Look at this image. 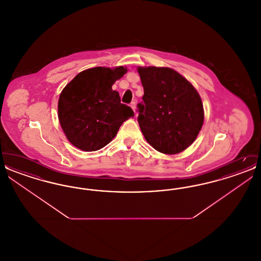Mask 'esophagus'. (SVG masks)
Listing matches in <instances>:
<instances>
[{
    "instance_id": "34e87169",
    "label": "esophagus",
    "mask_w": 261,
    "mask_h": 261,
    "mask_svg": "<svg viewBox=\"0 0 261 261\" xmlns=\"http://www.w3.org/2000/svg\"><path fill=\"white\" fill-rule=\"evenodd\" d=\"M130 107H131V109L135 112V110H136V102H135V101H132V102L130 103Z\"/></svg>"
}]
</instances>
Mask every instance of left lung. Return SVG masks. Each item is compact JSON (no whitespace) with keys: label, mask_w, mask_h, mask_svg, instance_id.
<instances>
[{"label":"left lung","mask_w":261,"mask_h":261,"mask_svg":"<svg viewBox=\"0 0 261 261\" xmlns=\"http://www.w3.org/2000/svg\"><path fill=\"white\" fill-rule=\"evenodd\" d=\"M144 87L138 122L153 149L166 154L193 144L203 123V107L194 86L168 67H139Z\"/></svg>","instance_id":"8db88e82"}]
</instances>
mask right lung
I'll return each instance as SVG.
<instances>
[{
    "instance_id": "obj_1",
    "label": "right lung",
    "mask_w": 261,
    "mask_h": 261,
    "mask_svg": "<svg viewBox=\"0 0 261 261\" xmlns=\"http://www.w3.org/2000/svg\"><path fill=\"white\" fill-rule=\"evenodd\" d=\"M127 72L123 66L94 67L76 75L64 87L58 112L62 130L78 149L95 151L107 146L134 112L121 103L114 82Z\"/></svg>"
}]
</instances>
